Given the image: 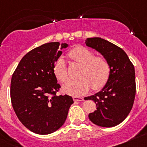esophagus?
Returning a JSON list of instances; mask_svg holds the SVG:
<instances>
[{"instance_id":"esophagus-1","label":"esophagus","mask_w":147,"mask_h":147,"mask_svg":"<svg viewBox=\"0 0 147 147\" xmlns=\"http://www.w3.org/2000/svg\"><path fill=\"white\" fill-rule=\"evenodd\" d=\"M73 99H74V102H82V101H84V98H83L82 97L74 96V98H73Z\"/></svg>"}]
</instances>
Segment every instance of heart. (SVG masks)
I'll list each match as a JSON object with an SVG mask.
<instances>
[{
  "label": "heart",
  "mask_w": 147,
  "mask_h": 147,
  "mask_svg": "<svg viewBox=\"0 0 147 147\" xmlns=\"http://www.w3.org/2000/svg\"><path fill=\"white\" fill-rule=\"evenodd\" d=\"M69 57L78 64L82 65L78 81H70L63 86V91L74 96H80L93 88L94 90L102 89L108 81L111 72L110 62L103 57L96 54L83 46L74 48L68 54ZM55 76L61 82L68 80L67 68L64 59L59 58L54 65Z\"/></svg>",
  "instance_id": "heart-1"
}]
</instances>
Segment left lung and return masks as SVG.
Returning <instances> with one entry per match:
<instances>
[{"label":"left lung","mask_w":147,"mask_h":147,"mask_svg":"<svg viewBox=\"0 0 147 147\" xmlns=\"http://www.w3.org/2000/svg\"><path fill=\"white\" fill-rule=\"evenodd\" d=\"M85 43L101 53L111 67L103 89L85 98L93 100L97 107L88 117L99 127H115L127 118L133 106L136 92L134 65L123 49L107 40L92 37L87 39Z\"/></svg>","instance_id":"8db88e82"}]
</instances>
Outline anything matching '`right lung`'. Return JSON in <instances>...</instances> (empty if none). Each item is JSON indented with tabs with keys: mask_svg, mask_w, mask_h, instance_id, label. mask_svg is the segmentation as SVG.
<instances>
[{
	"mask_svg": "<svg viewBox=\"0 0 147 147\" xmlns=\"http://www.w3.org/2000/svg\"><path fill=\"white\" fill-rule=\"evenodd\" d=\"M67 44L49 42L27 53L13 73L11 105L23 125L40 135L52 133L67 119L74 103L68 95L57 96L61 88L54 73L55 62Z\"/></svg>",
	"mask_w": 147,
	"mask_h": 147,
	"instance_id": "1",
	"label": "right lung"
}]
</instances>
